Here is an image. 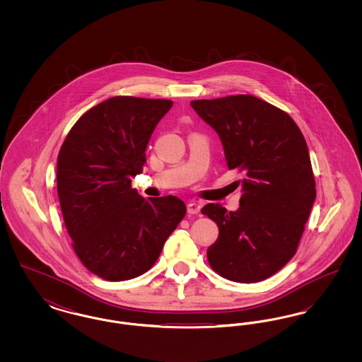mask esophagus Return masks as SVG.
Segmentation results:
<instances>
[{"instance_id":"obj_1","label":"esophagus","mask_w":362,"mask_h":362,"mask_svg":"<svg viewBox=\"0 0 362 362\" xmlns=\"http://www.w3.org/2000/svg\"><path fill=\"white\" fill-rule=\"evenodd\" d=\"M187 211H189V214H198L201 211V204L189 202L187 205Z\"/></svg>"}]
</instances>
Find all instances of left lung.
Returning <instances> with one entry per match:
<instances>
[{
    "label": "left lung",
    "mask_w": 362,
    "mask_h": 362,
    "mask_svg": "<svg viewBox=\"0 0 362 362\" xmlns=\"http://www.w3.org/2000/svg\"><path fill=\"white\" fill-rule=\"evenodd\" d=\"M189 104L217 132L228 168L243 173L238 211L201 210L218 226L209 264L229 281H263L294 257L316 198L305 138L289 114L252 95Z\"/></svg>",
    "instance_id": "left-lung-1"
}]
</instances>
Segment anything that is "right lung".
Instances as JSON below:
<instances>
[{"instance_id":"right-lung-1","label":"right lung","mask_w":362,"mask_h":362,"mask_svg":"<svg viewBox=\"0 0 362 362\" xmlns=\"http://www.w3.org/2000/svg\"><path fill=\"white\" fill-rule=\"evenodd\" d=\"M171 100L115 96L88 110L65 138L57 161V189L73 250L107 281L146 273L186 214L182 199L142 198L132 177Z\"/></svg>"}]
</instances>
